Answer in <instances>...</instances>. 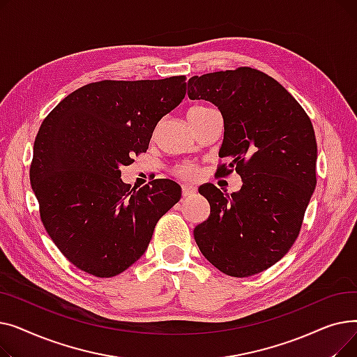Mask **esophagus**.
<instances>
[{
  "instance_id": "1",
  "label": "esophagus",
  "mask_w": 357,
  "mask_h": 357,
  "mask_svg": "<svg viewBox=\"0 0 357 357\" xmlns=\"http://www.w3.org/2000/svg\"><path fill=\"white\" fill-rule=\"evenodd\" d=\"M195 188L191 185H182V197L183 198H188V197H192L195 194Z\"/></svg>"
}]
</instances>
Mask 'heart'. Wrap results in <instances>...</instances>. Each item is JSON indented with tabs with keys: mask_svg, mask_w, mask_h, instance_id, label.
Instances as JSON below:
<instances>
[{
	"mask_svg": "<svg viewBox=\"0 0 357 357\" xmlns=\"http://www.w3.org/2000/svg\"><path fill=\"white\" fill-rule=\"evenodd\" d=\"M213 111H215V109L211 108V107H207V105H195V107H192L188 111V120H190L191 126H194L195 123H198L202 119L207 117L210 112H213ZM175 174L178 176L183 178V179H192V178H195L198 175V167L195 165H190V163L181 165V166L176 167Z\"/></svg>",
	"mask_w": 357,
	"mask_h": 357,
	"instance_id": "obj_1",
	"label": "heart"
}]
</instances>
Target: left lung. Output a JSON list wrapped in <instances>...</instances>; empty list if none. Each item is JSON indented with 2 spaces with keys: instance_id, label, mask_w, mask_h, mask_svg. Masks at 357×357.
<instances>
[{
  "instance_id": "1",
  "label": "left lung",
  "mask_w": 357,
  "mask_h": 357,
  "mask_svg": "<svg viewBox=\"0 0 357 357\" xmlns=\"http://www.w3.org/2000/svg\"><path fill=\"white\" fill-rule=\"evenodd\" d=\"M188 97L218 107L224 120L218 176L236 171L243 185L229 195L199 186L210 217L194 229L211 265L234 278L266 271L292 248L317 185V142L310 117L291 93L253 68L192 77Z\"/></svg>"
}]
</instances>
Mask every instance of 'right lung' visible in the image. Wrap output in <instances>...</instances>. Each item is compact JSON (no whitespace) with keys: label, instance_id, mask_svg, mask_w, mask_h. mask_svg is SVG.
<instances>
[{"label":"right lung","instance_id":"right-lung-1","mask_svg":"<svg viewBox=\"0 0 357 357\" xmlns=\"http://www.w3.org/2000/svg\"><path fill=\"white\" fill-rule=\"evenodd\" d=\"M185 79L92 82L43 120L30 183L47 234L78 269L97 278L124 272L181 199L171 179L130 190L120 167L149 149L156 124L183 100Z\"/></svg>","mask_w":357,"mask_h":357}]
</instances>
